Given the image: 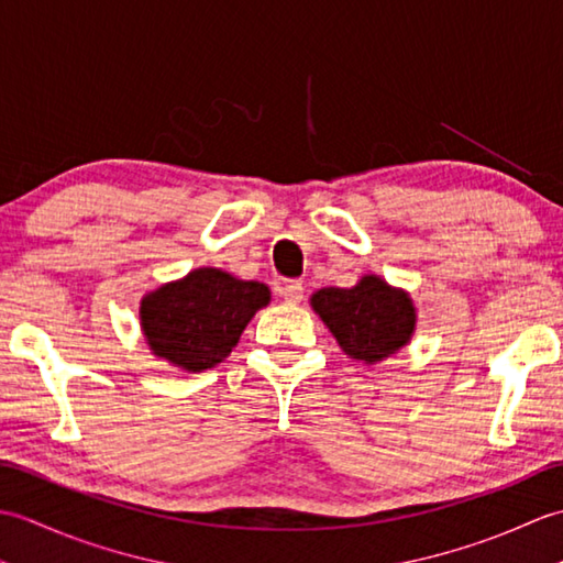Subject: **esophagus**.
Returning <instances> with one entry per match:
<instances>
[{
  "label": "esophagus",
  "instance_id": "esophagus-1",
  "mask_svg": "<svg viewBox=\"0 0 563 563\" xmlns=\"http://www.w3.org/2000/svg\"><path fill=\"white\" fill-rule=\"evenodd\" d=\"M302 292H305L302 283H297V280H283V283L278 285V295L283 297L285 302H290V305L302 302V297H305Z\"/></svg>",
  "mask_w": 563,
  "mask_h": 563
}]
</instances>
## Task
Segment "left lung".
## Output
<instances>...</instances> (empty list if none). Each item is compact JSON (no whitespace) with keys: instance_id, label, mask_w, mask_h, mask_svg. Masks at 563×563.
<instances>
[{"instance_id":"8db88e82","label":"left lung","mask_w":563,"mask_h":563,"mask_svg":"<svg viewBox=\"0 0 563 563\" xmlns=\"http://www.w3.org/2000/svg\"><path fill=\"white\" fill-rule=\"evenodd\" d=\"M314 312L355 361L375 363L409 343L416 314L411 297L365 275L355 288H324L312 297Z\"/></svg>"}]
</instances>
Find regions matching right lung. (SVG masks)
Returning a JSON list of instances; mask_svg holds the SVG:
<instances>
[{"label": "right lung", "mask_w": 563, "mask_h": 563, "mask_svg": "<svg viewBox=\"0 0 563 563\" xmlns=\"http://www.w3.org/2000/svg\"><path fill=\"white\" fill-rule=\"evenodd\" d=\"M268 300L271 292L263 283L198 268L147 295L140 317L154 355L188 373H200L232 353L251 317Z\"/></svg>", "instance_id": "1"}]
</instances>
